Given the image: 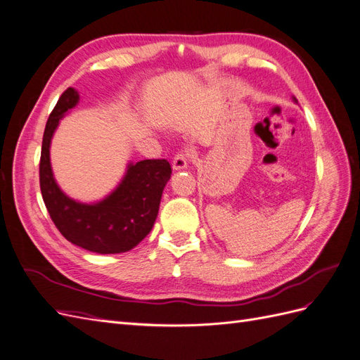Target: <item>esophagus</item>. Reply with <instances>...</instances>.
I'll list each match as a JSON object with an SVG mask.
<instances>
[{"label": "esophagus", "instance_id": "esophagus-1", "mask_svg": "<svg viewBox=\"0 0 360 360\" xmlns=\"http://www.w3.org/2000/svg\"><path fill=\"white\" fill-rule=\"evenodd\" d=\"M189 163V153L186 150L184 151H179V153L174 156V160H172V168L174 169H183L186 168Z\"/></svg>", "mask_w": 360, "mask_h": 360}]
</instances>
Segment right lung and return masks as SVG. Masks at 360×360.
I'll use <instances>...</instances> for the list:
<instances>
[{
  "label": "right lung",
  "mask_w": 360,
  "mask_h": 360,
  "mask_svg": "<svg viewBox=\"0 0 360 360\" xmlns=\"http://www.w3.org/2000/svg\"><path fill=\"white\" fill-rule=\"evenodd\" d=\"M78 99V91L68 89L49 114L39 167L41 197L52 222L70 243L96 254L126 252L153 228L172 169L167 159H146L130 163L120 186L101 202L81 204L66 197L52 176L49 146L60 118Z\"/></svg>",
  "instance_id": "obj_1"
}]
</instances>
